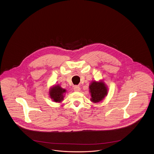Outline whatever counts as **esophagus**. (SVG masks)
<instances>
[{
	"label": "esophagus",
	"instance_id": "obj_1",
	"mask_svg": "<svg viewBox=\"0 0 154 154\" xmlns=\"http://www.w3.org/2000/svg\"><path fill=\"white\" fill-rule=\"evenodd\" d=\"M73 89H74V91H75V92H79L80 91V87L79 86H77V85H75V86H74V88H73Z\"/></svg>",
	"mask_w": 154,
	"mask_h": 154
}]
</instances>
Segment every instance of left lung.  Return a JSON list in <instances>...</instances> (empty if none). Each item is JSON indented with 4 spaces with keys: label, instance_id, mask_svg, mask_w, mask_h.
I'll return each mask as SVG.
<instances>
[{
    "label": "left lung",
    "instance_id": "obj_1",
    "mask_svg": "<svg viewBox=\"0 0 154 154\" xmlns=\"http://www.w3.org/2000/svg\"><path fill=\"white\" fill-rule=\"evenodd\" d=\"M91 93V100L94 103H98L104 98L107 94V89L103 82H93L89 86Z\"/></svg>",
    "mask_w": 154,
    "mask_h": 154
}]
</instances>
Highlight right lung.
Returning a JSON list of instances; mask_svg holds the SVG:
<instances>
[{"label":"right lung","instance_id":"right-lung-1","mask_svg":"<svg viewBox=\"0 0 154 154\" xmlns=\"http://www.w3.org/2000/svg\"><path fill=\"white\" fill-rule=\"evenodd\" d=\"M65 92V89H62L60 86H54L53 87L50 91V95L53 101L55 102H60L62 100H63V96L62 94Z\"/></svg>","mask_w":154,"mask_h":154}]
</instances>
